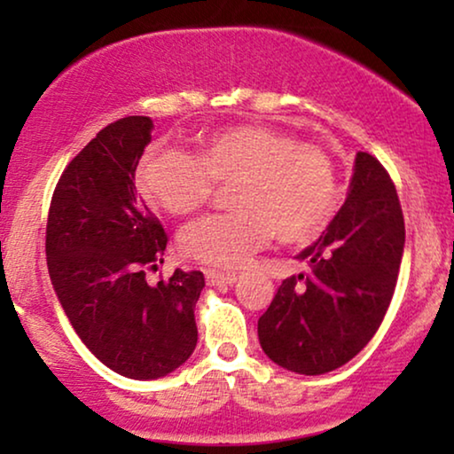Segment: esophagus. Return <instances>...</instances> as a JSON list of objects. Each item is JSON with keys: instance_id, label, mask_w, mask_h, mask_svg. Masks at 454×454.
Instances as JSON below:
<instances>
[{"instance_id": "34e87169", "label": "esophagus", "mask_w": 454, "mask_h": 454, "mask_svg": "<svg viewBox=\"0 0 454 454\" xmlns=\"http://www.w3.org/2000/svg\"><path fill=\"white\" fill-rule=\"evenodd\" d=\"M238 281V272H221V270H207L208 285H233Z\"/></svg>"}]
</instances>
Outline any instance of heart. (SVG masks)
Segmentation results:
<instances>
[{"mask_svg": "<svg viewBox=\"0 0 454 454\" xmlns=\"http://www.w3.org/2000/svg\"><path fill=\"white\" fill-rule=\"evenodd\" d=\"M215 184H233L225 215L202 216L179 233V250L202 264L231 269L272 235L285 244L320 238L340 194L331 157L281 129L239 123L200 136L198 154L154 146L138 165V188L167 215L200 208Z\"/></svg>", "mask_w": 454, "mask_h": 454, "instance_id": "heart-1", "label": "heart"}]
</instances>
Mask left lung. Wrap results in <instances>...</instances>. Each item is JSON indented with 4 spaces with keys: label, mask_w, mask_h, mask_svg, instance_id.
<instances>
[{
    "label": "left lung",
    "mask_w": 454,
    "mask_h": 454,
    "mask_svg": "<svg viewBox=\"0 0 454 454\" xmlns=\"http://www.w3.org/2000/svg\"><path fill=\"white\" fill-rule=\"evenodd\" d=\"M405 247V223L388 173L356 154L345 204L297 254L308 272L285 278L258 320L262 351L295 374L318 376L357 356L387 314Z\"/></svg>",
    "instance_id": "obj_1"
}]
</instances>
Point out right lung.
Returning <instances> with one entry per match:
<instances>
[{"label":"right lung","mask_w":454,"mask_h":454,"mask_svg":"<svg viewBox=\"0 0 454 454\" xmlns=\"http://www.w3.org/2000/svg\"><path fill=\"white\" fill-rule=\"evenodd\" d=\"M153 120L129 115L103 128L61 173L47 219L55 295L92 356L117 374L154 380L196 349L200 270L176 269L151 285L167 235L136 194V167Z\"/></svg>","instance_id":"1"}]
</instances>
